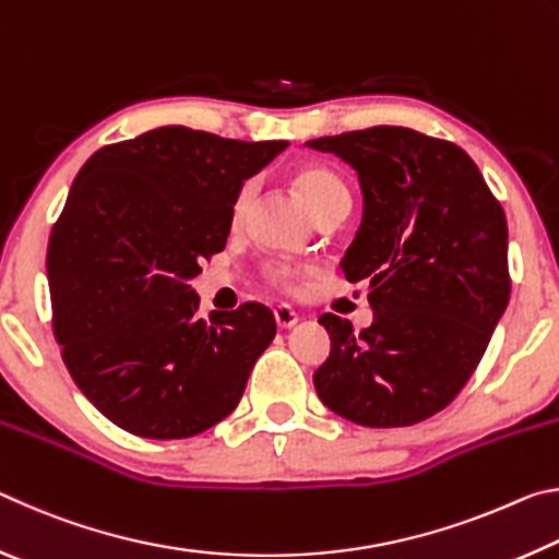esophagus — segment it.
Instances as JSON below:
<instances>
[{"label": "esophagus", "mask_w": 559, "mask_h": 559, "mask_svg": "<svg viewBox=\"0 0 559 559\" xmlns=\"http://www.w3.org/2000/svg\"><path fill=\"white\" fill-rule=\"evenodd\" d=\"M273 316H276L278 328H293L298 323V313L290 306H286V302H278V306L273 308Z\"/></svg>", "instance_id": "1"}]
</instances>
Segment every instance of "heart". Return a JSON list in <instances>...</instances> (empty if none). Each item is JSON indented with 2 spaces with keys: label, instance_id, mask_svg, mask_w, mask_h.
Here are the masks:
<instances>
[{
  "label": "heart",
  "instance_id": "obj_1",
  "mask_svg": "<svg viewBox=\"0 0 559 559\" xmlns=\"http://www.w3.org/2000/svg\"><path fill=\"white\" fill-rule=\"evenodd\" d=\"M296 187L300 189L302 200L310 206V212L325 214L330 210H347L349 206V189L343 182V177L333 173L330 167L323 165H310L298 169L296 175ZM253 200V185H243L234 197L231 204V219L234 224H241L249 214V206ZM296 266H290L286 261H271L263 266V276L271 283H276L281 288H290L293 281H296Z\"/></svg>",
  "mask_w": 559,
  "mask_h": 559
}]
</instances>
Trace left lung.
Masks as SVG:
<instances>
[{"instance_id":"obj_1","label":"left lung","mask_w":559,"mask_h":559,"mask_svg":"<svg viewBox=\"0 0 559 559\" xmlns=\"http://www.w3.org/2000/svg\"><path fill=\"white\" fill-rule=\"evenodd\" d=\"M355 169L365 197L347 281H370V328L320 316L333 340L313 374L328 409L374 429L412 427L468 382L510 298L506 212L459 145L377 126L308 140Z\"/></svg>"}]
</instances>
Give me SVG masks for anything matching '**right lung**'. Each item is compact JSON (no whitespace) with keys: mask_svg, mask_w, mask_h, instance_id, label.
Here are the masks:
<instances>
[{"mask_svg":"<svg viewBox=\"0 0 559 559\" xmlns=\"http://www.w3.org/2000/svg\"><path fill=\"white\" fill-rule=\"evenodd\" d=\"M286 147L167 126L100 147L75 175L46 251L53 335L120 429L187 439L239 404L276 320L261 302L200 318L189 278L224 251L243 179Z\"/></svg>","mask_w":559,"mask_h":559,"instance_id":"obj_1","label":"right lung"}]
</instances>
